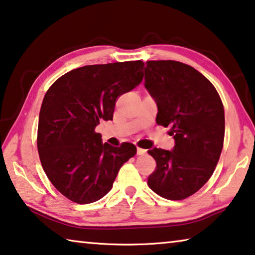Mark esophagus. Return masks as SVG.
Listing matches in <instances>:
<instances>
[{"label": "esophagus", "mask_w": 255, "mask_h": 255, "mask_svg": "<svg viewBox=\"0 0 255 255\" xmlns=\"http://www.w3.org/2000/svg\"><path fill=\"white\" fill-rule=\"evenodd\" d=\"M145 153H146V149L137 147V155H143V154H145Z\"/></svg>", "instance_id": "obj_1"}]
</instances>
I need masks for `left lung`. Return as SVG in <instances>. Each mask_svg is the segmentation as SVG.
<instances>
[{"mask_svg": "<svg viewBox=\"0 0 255 255\" xmlns=\"http://www.w3.org/2000/svg\"><path fill=\"white\" fill-rule=\"evenodd\" d=\"M145 83L157 107L156 124L170 127L171 151L153 147L148 187L168 200L193 195L212 176L225 137V111L213 85L188 64L147 61Z\"/></svg>", "mask_w": 255, "mask_h": 255, "instance_id": "obj_1", "label": "left lung"}]
</instances>
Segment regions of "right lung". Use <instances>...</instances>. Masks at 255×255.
Returning <instances> with one entry per match:
<instances>
[{"mask_svg":"<svg viewBox=\"0 0 255 255\" xmlns=\"http://www.w3.org/2000/svg\"><path fill=\"white\" fill-rule=\"evenodd\" d=\"M142 61L85 66L48 88L40 107L37 148L47 178L72 202L88 204L110 192L136 146L102 142L101 120L113 118L116 100L143 80Z\"/></svg>","mask_w":255,"mask_h":255,"instance_id":"right-lung-1","label":"right lung"}]
</instances>
